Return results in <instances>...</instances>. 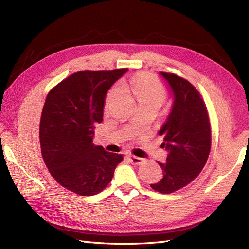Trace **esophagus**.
<instances>
[{"instance_id": "34e87169", "label": "esophagus", "mask_w": 249, "mask_h": 249, "mask_svg": "<svg viewBox=\"0 0 249 249\" xmlns=\"http://www.w3.org/2000/svg\"><path fill=\"white\" fill-rule=\"evenodd\" d=\"M129 158H130V161L134 165H140L143 161H144V159H142V158L136 157V156H134V155H129Z\"/></svg>"}]
</instances>
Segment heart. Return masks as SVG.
Listing matches in <instances>:
<instances>
[{"mask_svg":"<svg viewBox=\"0 0 249 249\" xmlns=\"http://www.w3.org/2000/svg\"><path fill=\"white\" fill-rule=\"evenodd\" d=\"M124 88L130 91L136 99L139 104L154 103L161 105L166 100V89L162 83L158 80L153 74L149 73H139L136 77L131 79L129 82L124 83ZM119 88L113 87L107 93L106 100H105V110L108 111L111 103L118 95Z\"/></svg>","mask_w":249,"mask_h":249,"instance_id":"obj_1","label":"heart"}]
</instances>
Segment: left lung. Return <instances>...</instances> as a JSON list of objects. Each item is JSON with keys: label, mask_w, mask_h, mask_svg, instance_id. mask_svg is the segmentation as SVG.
<instances>
[{"label": "left lung", "mask_w": 249, "mask_h": 249, "mask_svg": "<svg viewBox=\"0 0 249 249\" xmlns=\"http://www.w3.org/2000/svg\"><path fill=\"white\" fill-rule=\"evenodd\" d=\"M173 95L171 111L159 131L168 152L160 182L150 184L160 193H172L191 183L205 166L211 149V125L206 104L190 82L160 72Z\"/></svg>", "instance_id": "left-lung-1"}]
</instances>
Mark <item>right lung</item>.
<instances>
[{"label": "right lung", "mask_w": 249, "mask_h": 249, "mask_svg": "<svg viewBox=\"0 0 249 249\" xmlns=\"http://www.w3.org/2000/svg\"><path fill=\"white\" fill-rule=\"evenodd\" d=\"M126 71L74 72L47 96L39 126L41 155L52 177L67 190L83 196L100 193L124 160L94 145L92 138L108 90Z\"/></svg>", "instance_id": "right-lung-1"}]
</instances>
